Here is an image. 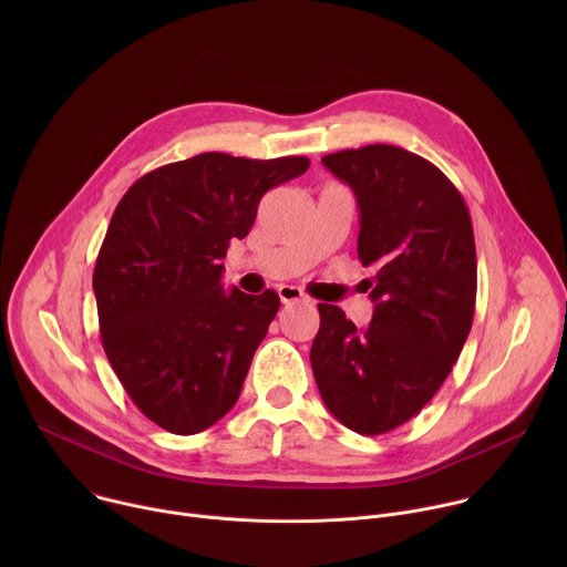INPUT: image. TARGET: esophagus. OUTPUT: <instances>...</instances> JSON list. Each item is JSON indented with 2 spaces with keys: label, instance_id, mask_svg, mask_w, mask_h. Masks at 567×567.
Segmentation results:
<instances>
[{
  "label": "esophagus",
  "instance_id": "esophagus-1",
  "mask_svg": "<svg viewBox=\"0 0 567 567\" xmlns=\"http://www.w3.org/2000/svg\"><path fill=\"white\" fill-rule=\"evenodd\" d=\"M278 296L285 305H289V302H309V296L300 287H293V285H282L278 289Z\"/></svg>",
  "mask_w": 567,
  "mask_h": 567
}]
</instances>
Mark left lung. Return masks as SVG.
<instances>
[{
	"instance_id": "obj_1",
	"label": "left lung",
	"mask_w": 567,
	"mask_h": 567,
	"mask_svg": "<svg viewBox=\"0 0 567 567\" xmlns=\"http://www.w3.org/2000/svg\"><path fill=\"white\" fill-rule=\"evenodd\" d=\"M322 164L354 190L359 260L377 276L374 313L361 330L341 307L318 305L311 370L341 424L381 435L426 406L471 332L477 289L471 215L451 179L403 147L341 150Z\"/></svg>"
}]
</instances>
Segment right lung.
<instances>
[{
  "instance_id": "right-lung-1",
  "label": "right lung",
  "mask_w": 567,
  "mask_h": 567,
  "mask_svg": "<svg viewBox=\"0 0 567 567\" xmlns=\"http://www.w3.org/2000/svg\"><path fill=\"white\" fill-rule=\"evenodd\" d=\"M307 168V156L204 152L143 175L118 202L94 267L101 343L156 426L193 435L235 406L280 298L224 291L219 260L249 235L262 195Z\"/></svg>"
}]
</instances>
